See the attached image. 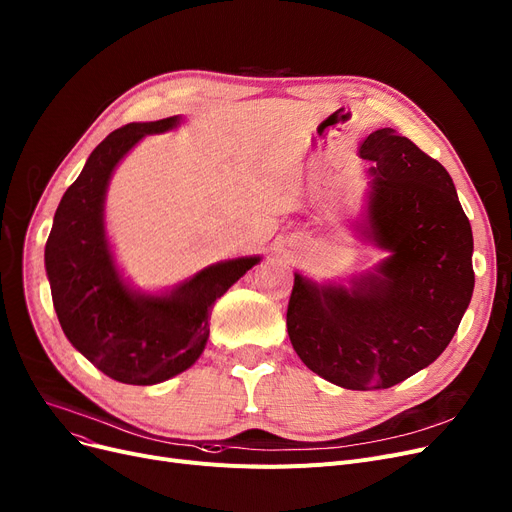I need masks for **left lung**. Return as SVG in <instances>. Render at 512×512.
Masks as SVG:
<instances>
[{
  "instance_id": "8db88e82",
  "label": "left lung",
  "mask_w": 512,
  "mask_h": 512,
  "mask_svg": "<svg viewBox=\"0 0 512 512\" xmlns=\"http://www.w3.org/2000/svg\"><path fill=\"white\" fill-rule=\"evenodd\" d=\"M371 161L367 234L392 255L353 286L294 274L288 336L301 361L348 390L390 388L434 363L469 307L473 232L450 174L394 128L361 145Z\"/></svg>"
}]
</instances>
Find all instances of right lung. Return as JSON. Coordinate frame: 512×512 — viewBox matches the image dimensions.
Wrapping results in <instances>:
<instances>
[{"label": "right lung", "mask_w": 512, "mask_h": 512, "mask_svg": "<svg viewBox=\"0 0 512 512\" xmlns=\"http://www.w3.org/2000/svg\"><path fill=\"white\" fill-rule=\"evenodd\" d=\"M178 118L126 124L105 137L68 186L45 245L53 309L76 351L112 380L159 384L191 367L209 336V311L259 257L211 265L164 297L128 290L107 249L105 188L118 161L145 134L164 132Z\"/></svg>", "instance_id": "right-lung-1"}]
</instances>
